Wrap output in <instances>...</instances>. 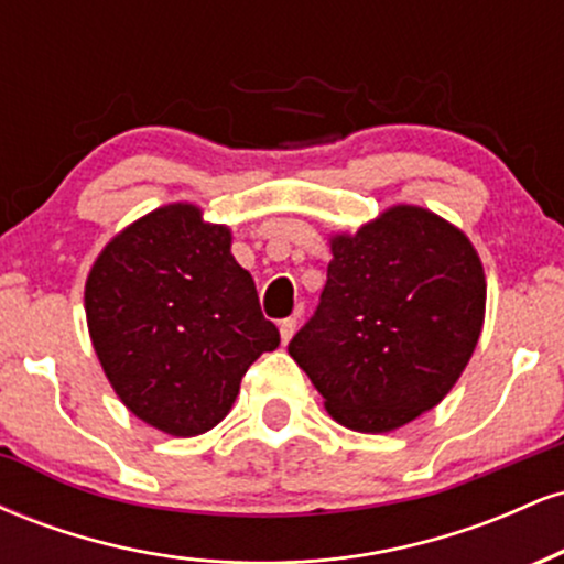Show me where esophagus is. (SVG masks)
<instances>
[{
    "label": "esophagus",
    "instance_id": "34e87169",
    "mask_svg": "<svg viewBox=\"0 0 564 564\" xmlns=\"http://www.w3.org/2000/svg\"><path fill=\"white\" fill-rule=\"evenodd\" d=\"M278 332H281V341L283 345H289V339L294 336L296 332V318H283L281 323H278Z\"/></svg>",
    "mask_w": 564,
    "mask_h": 564
}]
</instances>
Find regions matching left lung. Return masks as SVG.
<instances>
[{
  "label": "left lung",
  "instance_id": "obj_1",
  "mask_svg": "<svg viewBox=\"0 0 564 564\" xmlns=\"http://www.w3.org/2000/svg\"><path fill=\"white\" fill-rule=\"evenodd\" d=\"M334 260L313 321L289 355L334 422L366 435L435 408L467 368L485 321V270L467 232L394 204L328 236Z\"/></svg>",
  "mask_w": 564,
  "mask_h": 564
}]
</instances>
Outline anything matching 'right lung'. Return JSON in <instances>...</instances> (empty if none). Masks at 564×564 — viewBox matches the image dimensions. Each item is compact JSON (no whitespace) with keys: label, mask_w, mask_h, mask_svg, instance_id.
I'll return each mask as SVG.
<instances>
[{"label":"right lung","mask_w":564,"mask_h":564,"mask_svg":"<svg viewBox=\"0 0 564 564\" xmlns=\"http://www.w3.org/2000/svg\"><path fill=\"white\" fill-rule=\"evenodd\" d=\"M230 243L228 225L177 200L116 232L84 283L89 339L113 392L172 437L223 422L249 366L281 345Z\"/></svg>","instance_id":"obj_1"}]
</instances>
